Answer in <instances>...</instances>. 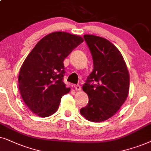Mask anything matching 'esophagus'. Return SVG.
<instances>
[{
    "mask_svg": "<svg viewBox=\"0 0 151 151\" xmlns=\"http://www.w3.org/2000/svg\"><path fill=\"white\" fill-rule=\"evenodd\" d=\"M74 88H75V90H77V91H81V88L79 85H74Z\"/></svg>",
    "mask_w": 151,
    "mask_h": 151,
    "instance_id": "1",
    "label": "esophagus"
}]
</instances>
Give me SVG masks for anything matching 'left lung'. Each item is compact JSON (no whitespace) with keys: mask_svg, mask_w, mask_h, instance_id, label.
<instances>
[{"mask_svg":"<svg viewBox=\"0 0 151 151\" xmlns=\"http://www.w3.org/2000/svg\"><path fill=\"white\" fill-rule=\"evenodd\" d=\"M83 38L91 52L94 69L83 86L89 102L80 113L88 121L101 122L113 116L127 99L129 72L121 52L108 40L90 35ZM92 81L97 85L90 84Z\"/></svg>","mask_w":151,"mask_h":151,"instance_id":"obj_1","label":"left lung"}]
</instances>
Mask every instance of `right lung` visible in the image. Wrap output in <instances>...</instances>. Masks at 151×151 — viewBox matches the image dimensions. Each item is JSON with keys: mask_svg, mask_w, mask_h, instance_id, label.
Returning <instances> with one entry per match:
<instances>
[{"mask_svg": "<svg viewBox=\"0 0 151 151\" xmlns=\"http://www.w3.org/2000/svg\"><path fill=\"white\" fill-rule=\"evenodd\" d=\"M83 42L80 36L55 32L38 42L22 64L19 88L31 111L47 117L59 108L61 99L70 91L63 81V60Z\"/></svg>", "mask_w": 151, "mask_h": 151, "instance_id": "add662e5", "label": "right lung"}]
</instances>
